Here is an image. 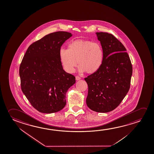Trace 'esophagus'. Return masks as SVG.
<instances>
[{"mask_svg":"<svg viewBox=\"0 0 154 154\" xmlns=\"http://www.w3.org/2000/svg\"><path fill=\"white\" fill-rule=\"evenodd\" d=\"M81 79V77H79V76H76V79L77 81H79V80H80Z\"/></svg>","mask_w":154,"mask_h":154,"instance_id":"esophagus-1","label":"esophagus"}]
</instances>
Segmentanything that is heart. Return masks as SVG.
Here are the masks:
<instances>
[{
    "instance_id": "obj_1",
    "label": "heart",
    "mask_w": 154,
    "mask_h": 154,
    "mask_svg": "<svg viewBox=\"0 0 154 154\" xmlns=\"http://www.w3.org/2000/svg\"><path fill=\"white\" fill-rule=\"evenodd\" d=\"M69 48H61L60 58L64 70L73 73L79 64L78 71L94 73L99 69L103 61V50L98 42L78 39L69 44Z\"/></svg>"
}]
</instances>
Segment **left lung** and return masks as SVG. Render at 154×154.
Segmentation results:
<instances>
[{
  "mask_svg": "<svg viewBox=\"0 0 154 154\" xmlns=\"http://www.w3.org/2000/svg\"><path fill=\"white\" fill-rule=\"evenodd\" d=\"M103 50L97 72L84 78L88 85L86 104L93 111L108 112L119 106L130 88L132 66L125 48L114 35L96 32Z\"/></svg>",
  "mask_w": 154,
  "mask_h": 154,
  "instance_id": "8db88e82",
  "label": "left lung"
}]
</instances>
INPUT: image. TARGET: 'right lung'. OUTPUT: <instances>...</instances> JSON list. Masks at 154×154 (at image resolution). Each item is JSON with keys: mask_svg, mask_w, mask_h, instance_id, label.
I'll list each match as a JSON object with an SVG mask.
<instances>
[{"mask_svg": "<svg viewBox=\"0 0 154 154\" xmlns=\"http://www.w3.org/2000/svg\"><path fill=\"white\" fill-rule=\"evenodd\" d=\"M72 35L57 31L29 46L19 69L22 92L32 106L42 113L59 111L66 104L67 91L75 77L64 71L60 50Z\"/></svg>", "mask_w": 154, "mask_h": 154, "instance_id": "right-lung-1", "label": "right lung"}]
</instances>
